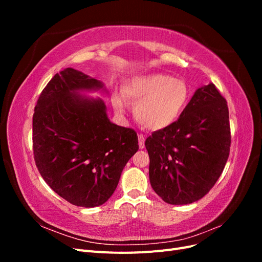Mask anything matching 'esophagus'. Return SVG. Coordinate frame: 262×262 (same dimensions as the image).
I'll return each instance as SVG.
<instances>
[{"label":"esophagus","mask_w":262,"mask_h":262,"mask_svg":"<svg viewBox=\"0 0 262 262\" xmlns=\"http://www.w3.org/2000/svg\"><path fill=\"white\" fill-rule=\"evenodd\" d=\"M144 142H145V137L143 134H139V146L140 148H144Z\"/></svg>","instance_id":"esophagus-1"}]
</instances>
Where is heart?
I'll use <instances>...</instances> for the list:
<instances>
[{
    "mask_svg": "<svg viewBox=\"0 0 262 262\" xmlns=\"http://www.w3.org/2000/svg\"><path fill=\"white\" fill-rule=\"evenodd\" d=\"M123 98L136 106L138 122L149 130H163L175 122L189 100L187 84L164 73L136 76L122 87ZM118 112H124V102L114 97Z\"/></svg>",
    "mask_w": 262,
    "mask_h": 262,
    "instance_id": "obj_1",
    "label": "heart"
}]
</instances>
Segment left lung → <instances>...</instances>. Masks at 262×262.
I'll list each match as a JSON object with an SVG mask.
<instances>
[{"label":"left lung","instance_id":"8db88e82","mask_svg":"<svg viewBox=\"0 0 262 262\" xmlns=\"http://www.w3.org/2000/svg\"><path fill=\"white\" fill-rule=\"evenodd\" d=\"M149 182L169 204H189L207 194L223 171L231 147L226 99L215 85L198 89L168 128L145 141Z\"/></svg>","mask_w":262,"mask_h":262}]
</instances>
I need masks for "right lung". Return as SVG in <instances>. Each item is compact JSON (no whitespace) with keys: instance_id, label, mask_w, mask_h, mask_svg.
Masks as SVG:
<instances>
[{"instance_id":"1","label":"right lung","mask_w":262,"mask_h":262,"mask_svg":"<svg viewBox=\"0 0 262 262\" xmlns=\"http://www.w3.org/2000/svg\"><path fill=\"white\" fill-rule=\"evenodd\" d=\"M102 87L68 68L47 84L33 117L37 168L55 193L77 207L104 204L139 149L137 132L110 122L104 100L78 94Z\"/></svg>"}]
</instances>
